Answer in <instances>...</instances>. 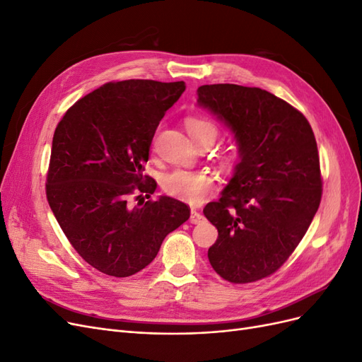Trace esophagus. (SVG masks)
Returning <instances> with one entry per match:
<instances>
[{
	"label": "esophagus",
	"instance_id": "esophagus-1",
	"mask_svg": "<svg viewBox=\"0 0 362 362\" xmlns=\"http://www.w3.org/2000/svg\"><path fill=\"white\" fill-rule=\"evenodd\" d=\"M202 221H204V216L201 213L196 211V210H192V213H190V222L192 223H199Z\"/></svg>",
	"mask_w": 362,
	"mask_h": 362
}]
</instances>
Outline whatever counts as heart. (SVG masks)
<instances>
[{
    "label": "heart",
    "mask_w": 362,
    "mask_h": 362,
    "mask_svg": "<svg viewBox=\"0 0 362 362\" xmlns=\"http://www.w3.org/2000/svg\"><path fill=\"white\" fill-rule=\"evenodd\" d=\"M189 134L196 141V145L204 140H216L218 134V128L211 119L204 116H190L185 120ZM238 160V151L235 148L229 149L223 156V163L226 166H234ZM163 189L168 194L173 196L180 201L189 204H199L205 199V196L211 192L214 180L206 172H190V170H173L164 175L161 181Z\"/></svg>",
    "instance_id": "1"
}]
</instances>
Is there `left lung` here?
<instances>
[{"label":"left lung","instance_id":"obj_1","mask_svg":"<svg viewBox=\"0 0 362 362\" xmlns=\"http://www.w3.org/2000/svg\"><path fill=\"white\" fill-rule=\"evenodd\" d=\"M198 104L234 134L240 161L205 217L218 237L208 249L217 275L247 284L275 273L319 210L322 175L306 117L273 93L237 84H205Z\"/></svg>","mask_w":362,"mask_h":362}]
</instances>
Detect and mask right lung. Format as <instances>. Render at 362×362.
I'll use <instances>...</instances> for the list:
<instances>
[{
	"mask_svg": "<svg viewBox=\"0 0 362 362\" xmlns=\"http://www.w3.org/2000/svg\"><path fill=\"white\" fill-rule=\"evenodd\" d=\"M184 90V81L107 83L76 101L54 133L48 204L74 249L105 275L145 269L190 217V208L169 196L143 204L157 189L144 175L152 137ZM131 194L142 202L131 206Z\"/></svg>",
	"mask_w": 362,
	"mask_h": 362,
	"instance_id": "right-lung-1",
	"label": "right lung"
}]
</instances>
